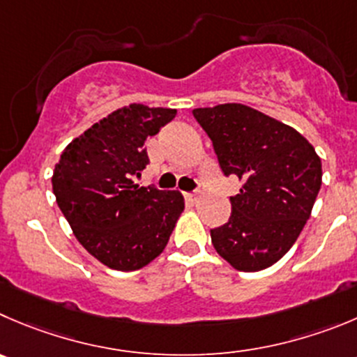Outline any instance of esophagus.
Returning <instances> with one entry per match:
<instances>
[{"instance_id":"34e87169","label":"esophagus","mask_w":357,"mask_h":357,"mask_svg":"<svg viewBox=\"0 0 357 357\" xmlns=\"http://www.w3.org/2000/svg\"><path fill=\"white\" fill-rule=\"evenodd\" d=\"M184 198L188 199L189 203H196L199 199V191H192V192H185Z\"/></svg>"}]
</instances>
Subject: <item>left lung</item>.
<instances>
[{"label": "left lung", "mask_w": 357, "mask_h": 357, "mask_svg": "<svg viewBox=\"0 0 357 357\" xmlns=\"http://www.w3.org/2000/svg\"><path fill=\"white\" fill-rule=\"evenodd\" d=\"M226 176L242 189L231 217L210 229L217 254L240 271H259L293 247L322 182L321 159L291 126L240 103L195 108Z\"/></svg>", "instance_id": "8db88e82"}]
</instances>
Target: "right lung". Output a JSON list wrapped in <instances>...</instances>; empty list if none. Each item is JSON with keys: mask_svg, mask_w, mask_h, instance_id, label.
I'll return each mask as SVG.
<instances>
[{"mask_svg": "<svg viewBox=\"0 0 357 357\" xmlns=\"http://www.w3.org/2000/svg\"><path fill=\"white\" fill-rule=\"evenodd\" d=\"M175 115V108L140 103L119 108L75 138L54 168V195L73 235L112 270H140L155 259L184 210L178 191L133 182L149 165L147 138Z\"/></svg>", "mask_w": 357, "mask_h": 357, "instance_id": "right-lung-1", "label": "right lung"}]
</instances>
